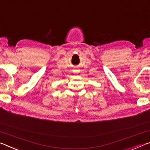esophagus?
Instances as JSON below:
<instances>
[{
  "label": "esophagus",
  "mask_w": 150,
  "mask_h": 150,
  "mask_svg": "<svg viewBox=\"0 0 150 150\" xmlns=\"http://www.w3.org/2000/svg\"><path fill=\"white\" fill-rule=\"evenodd\" d=\"M73 72L75 73H78V72H79V70L77 69H76L73 70Z\"/></svg>",
  "instance_id": "esophagus-1"
}]
</instances>
